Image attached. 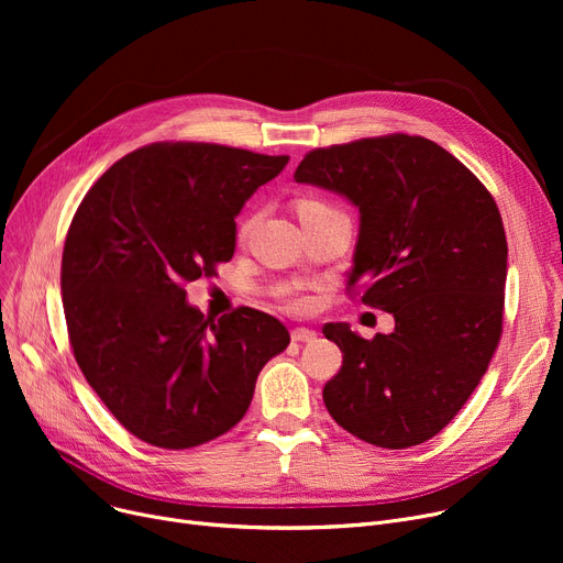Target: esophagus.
Returning a JSON list of instances; mask_svg holds the SVG:
<instances>
[{
	"instance_id": "1",
	"label": "esophagus",
	"mask_w": 563,
	"mask_h": 563,
	"mask_svg": "<svg viewBox=\"0 0 563 563\" xmlns=\"http://www.w3.org/2000/svg\"><path fill=\"white\" fill-rule=\"evenodd\" d=\"M291 340L294 342H314L317 333L312 329H294L291 331Z\"/></svg>"
}]
</instances>
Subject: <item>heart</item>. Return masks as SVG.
<instances>
[{"instance_id": "b5f03b06", "label": "heart", "mask_w": 563, "mask_h": 563, "mask_svg": "<svg viewBox=\"0 0 563 563\" xmlns=\"http://www.w3.org/2000/svg\"><path fill=\"white\" fill-rule=\"evenodd\" d=\"M319 207H327V205H321V202L314 200V198H303V200H299V217L306 214V212H310V210H319ZM246 228H249V223L242 225V232H246Z\"/></svg>"}]
</instances>
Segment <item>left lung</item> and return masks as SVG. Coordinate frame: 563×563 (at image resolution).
Listing matches in <instances>:
<instances>
[{"label":"left lung","instance_id":"obj_1","mask_svg":"<svg viewBox=\"0 0 563 563\" xmlns=\"http://www.w3.org/2000/svg\"><path fill=\"white\" fill-rule=\"evenodd\" d=\"M294 180L358 207L346 285L395 317L374 340L323 327L344 353L323 404L369 445H420L475 393L501 335L509 249L497 205L445 147L408 134L319 147Z\"/></svg>","mask_w":563,"mask_h":563}]
</instances>
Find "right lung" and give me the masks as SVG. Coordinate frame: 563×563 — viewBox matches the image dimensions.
Wrapping results in <instances>:
<instances>
[{
    "mask_svg": "<svg viewBox=\"0 0 563 563\" xmlns=\"http://www.w3.org/2000/svg\"><path fill=\"white\" fill-rule=\"evenodd\" d=\"M217 143H153L115 162L70 223L62 291L75 361L130 433L187 450L230 431L262 367L289 344L283 323L187 301L236 246L234 217L287 166Z\"/></svg>",
    "mask_w": 563,
    "mask_h": 563,
    "instance_id": "1",
    "label": "right lung"
}]
</instances>
